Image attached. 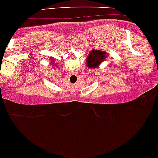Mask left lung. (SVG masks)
I'll list each match as a JSON object with an SVG mask.
<instances>
[{
  "instance_id": "left-lung-1",
  "label": "left lung",
  "mask_w": 158,
  "mask_h": 158,
  "mask_svg": "<svg viewBox=\"0 0 158 158\" xmlns=\"http://www.w3.org/2000/svg\"><path fill=\"white\" fill-rule=\"evenodd\" d=\"M107 58L106 52L93 49L86 58V65L90 69H96Z\"/></svg>"
}]
</instances>
